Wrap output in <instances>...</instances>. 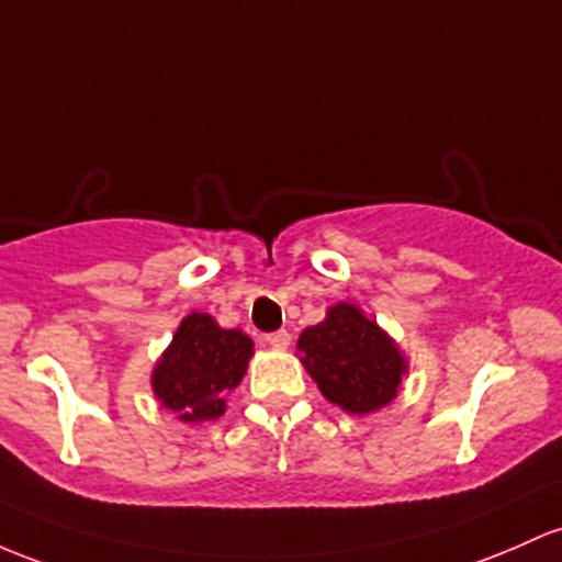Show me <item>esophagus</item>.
I'll list each match as a JSON object with an SVG mask.
<instances>
[{
    "label": "esophagus",
    "instance_id": "obj_1",
    "mask_svg": "<svg viewBox=\"0 0 562 562\" xmlns=\"http://www.w3.org/2000/svg\"><path fill=\"white\" fill-rule=\"evenodd\" d=\"M267 344H269V347H274V349H288V344H291V333H288V330L269 333Z\"/></svg>",
    "mask_w": 562,
    "mask_h": 562
}]
</instances>
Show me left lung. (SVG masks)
<instances>
[{
  "label": "left lung",
  "instance_id": "8db88e82",
  "mask_svg": "<svg viewBox=\"0 0 562 562\" xmlns=\"http://www.w3.org/2000/svg\"><path fill=\"white\" fill-rule=\"evenodd\" d=\"M299 360L328 403L368 416L392 403L408 373L397 341L360 306L338 301L299 336Z\"/></svg>",
  "mask_w": 562,
  "mask_h": 562
}]
</instances>
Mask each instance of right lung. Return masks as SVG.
Wrapping results in <instances>:
<instances>
[{"label":"right lung","mask_w":562,"mask_h":562,"mask_svg":"<svg viewBox=\"0 0 562 562\" xmlns=\"http://www.w3.org/2000/svg\"><path fill=\"white\" fill-rule=\"evenodd\" d=\"M252 341L237 328H221L213 314L189 312L151 371V392L178 422H215L226 394L243 381Z\"/></svg>","instance_id":"right-lung-1"}]
</instances>
